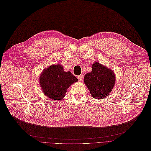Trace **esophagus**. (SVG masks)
<instances>
[{
  "label": "esophagus",
  "mask_w": 151,
  "mask_h": 151,
  "mask_svg": "<svg viewBox=\"0 0 151 151\" xmlns=\"http://www.w3.org/2000/svg\"><path fill=\"white\" fill-rule=\"evenodd\" d=\"M77 78H78V81H82V79H83V74H81L80 76H77Z\"/></svg>",
  "instance_id": "1"
}]
</instances>
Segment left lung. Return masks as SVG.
<instances>
[{
    "mask_svg": "<svg viewBox=\"0 0 151 151\" xmlns=\"http://www.w3.org/2000/svg\"><path fill=\"white\" fill-rule=\"evenodd\" d=\"M116 77L112 69L96 62L92 65L91 73L86 74L84 83L91 95L95 99H102L113 89Z\"/></svg>",
    "mask_w": 151,
    "mask_h": 151,
    "instance_id": "left-lung-1",
    "label": "left lung"
}]
</instances>
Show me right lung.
<instances>
[{
    "label": "right lung",
    "mask_w": 151,
    "mask_h": 151,
    "mask_svg": "<svg viewBox=\"0 0 151 151\" xmlns=\"http://www.w3.org/2000/svg\"><path fill=\"white\" fill-rule=\"evenodd\" d=\"M39 81L46 96L50 99L60 100L65 96L69 86L78 79L70 71H64L61 64H53L43 70Z\"/></svg>",
    "instance_id": "right-lung-1"
}]
</instances>
